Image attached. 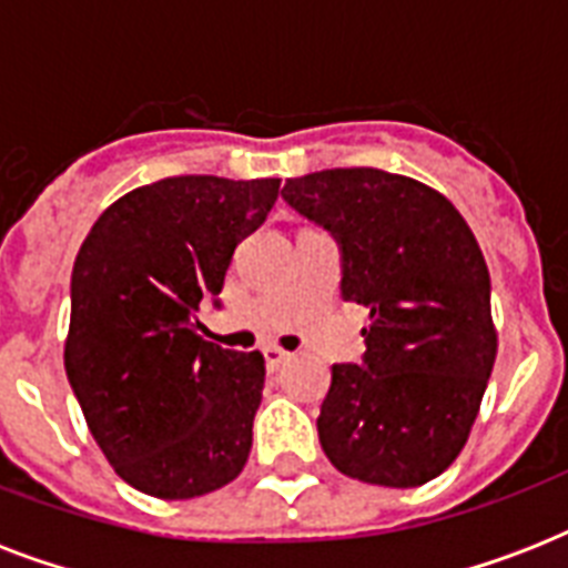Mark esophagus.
<instances>
[{"mask_svg":"<svg viewBox=\"0 0 568 568\" xmlns=\"http://www.w3.org/2000/svg\"><path fill=\"white\" fill-rule=\"evenodd\" d=\"M262 354H265L267 372H276V368H280L285 359H288V351H283L280 345H265V347H262Z\"/></svg>","mask_w":568,"mask_h":568,"instance_id":"34e87169","label":"esophagus"}]
</instances>
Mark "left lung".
Segmentation results:
<instances>
[{
    "mask_svg": "<svg viewBox=\"0 0 568 568\" xmlns=\"http://www.w3.org/2000/svg\"><path fill=\"white\" fill-rule=\"evenodd\" d=\"M283 200L342 247V297L363 303V365H333L318 439L363 484L409 489L459 457L498 354L475 232L424 182L336 168L288 180Z\"/></svg>",
    "mask_w": 568,
    "mask_h": 568,
    "instance_id": "8db88e82",
    "label": "left lung"
}]
</instances>
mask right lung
<instances>
[{"label":"right lung","instance_id":"obj_1","mask_svg":"<svg viewBox=\"0 0 568 568\" xmlns=\"http://www.w3.org/2000/svg\"><path fill=\"white\" fill-rule=\"evenodd\" d=\"M276 194L280 180L168 176L111 203L79 247L67 379L105 459L138 493L196 498L247 463L265 359L223 351L194 324Z\"/></svg>","mask_w":568,"mask_h":568}]
</instances>
